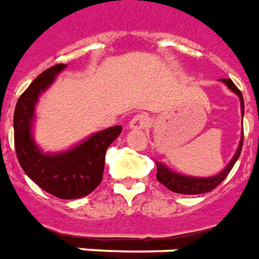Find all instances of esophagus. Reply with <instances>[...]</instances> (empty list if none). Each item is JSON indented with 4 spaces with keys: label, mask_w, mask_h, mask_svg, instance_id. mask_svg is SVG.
Listing matches in <instances>:
<instances>
[{
    "label": "esophagus",
    "mask_w": 259,
    "mask_h": 259,
    "mask_svg": "<svg viewBox=\"0 0 259 259\" xmlns=\"http://www.w3.org/2000/svg\"><path fill=\"white\" fill-rule=\"evenodd\" d=\"M149 122L150 118L146 114H137L131 118L128 125H130L131 130H144V128L149 125Z\"/></svg>",
    "instance_id": "1"
}]
</instances>
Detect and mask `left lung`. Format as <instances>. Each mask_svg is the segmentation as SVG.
<instances>
[{
    "mask_svg": "<svg viewBox=\"0 0 259 259\" xmlns=\"http://www.w3.org/2000/svg\"><path fill=\"white\" fill-rule=\"evenodd\" d=\"M222 82L226 83L227 88L232 92H234L238 97H240V104H241V113L244 115V100L241 92L238 91V88L233 83L232 79H225L222 78ZM241 148H243V137L240 139V144L236 150V153L233 156V159L229 162L226 167L223 168V171L216 174L213 177H190V176H183V174L171 171L167 166H164L163 163L156 162V167H157V174L156 179L159 180V183H162L164 187H167L170 191L177 192V194H188V195H198V194H203V192H209L214 190L218 185L221 184L223 180L226 179L227 174L230 173V170L234 166V163L237 162L238 156L241 153Z\"/></svg>",
    "mask_w": 259,
    "mask_h": 259,
    "instance_id": "left-lung-1",
    "label": "left lung"
}]
</instances>
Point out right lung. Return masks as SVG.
<instances>
[{"label": "right lung", "mask_w": 259, "mask_h": 259, "mask_svg": "<svg viewBox=\"0 0 259 259\" xmlns=\"http://www.w3.org/2000/svg\"><path fill=\"white\" fill-rule=\"evenodd\" d=\"M65 64L46 69L18 100L14 113V138L21 167L36 184L61 199H76L91 194L102 183L106 150L118 138L122 126L93 134L83 142L60 153H43L32 135L34 107L38 96L54 82Z\"/></svg>", "instance_id": "right-lung-1"}]
</instances>
